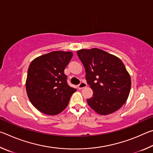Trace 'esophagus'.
I'll use <instances>...</instances> for the list:
<instances>
[{"mask_svg":"<svg viewBox=\"0 0 153 153\" xmlns=\"http://www.w3.org/2000/svg\"><path fill=\"white\" fill-rule=\"evenodd\" d=\"M86 86H87L86 83L84 82H82L80 83V84L78 85V88H79V90H81V89L84 88H86Z\"/></svg>","mask_w":153,"mask_h":153,"instance_id":"esophagus-1","label":"esophagus"}]
</instances>
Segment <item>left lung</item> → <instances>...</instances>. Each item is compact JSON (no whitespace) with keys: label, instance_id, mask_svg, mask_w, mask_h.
I'll list each match as a JSON object with an SVG mask.
<instances>
[{"label":"left lung","instance_id":"left-lung-1","mask_svg":"<svg viewBox=\"0 0 153 153\" xmlns=\"http://www.w3.org/2000/svg\"><path fill=\"white\" fill-rule=\"evenodd\" d=\"M77 56L86 71V79L93 90L87 102L95 112L108 115L122 107L131 88L126 67L115 55L99 48L81 49Z\"/></svg>","mask_w":153,"mask_h":153}]
</instances>
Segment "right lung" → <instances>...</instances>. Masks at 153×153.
I'll use <instances>...</instances> for the list:
<instances>
[{"instance_id": "obj_1", "label": "right lung", "mask_w": 153, "mask_h": 153, "mask_svg": "<svg viewBox=\"0 0 153 153\" xmlns=\"http://www.w3.org/2000/svg\"><path fill=\"white\" fill-rule=\"evenodd\" d=\"M72 56L69 51H53L31 62L25 88L31 103L40 112L49 115L60 113L76 91L67 84L64 74Z\"/></svg>"}]
</instances>
